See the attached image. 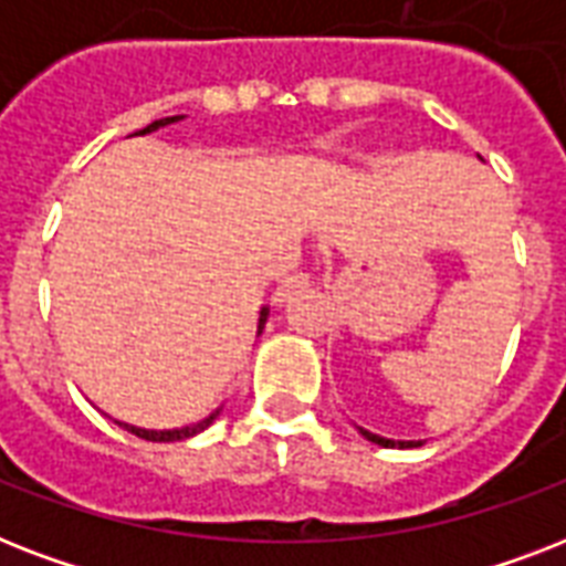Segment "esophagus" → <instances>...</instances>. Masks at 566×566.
I'll return each instance as SVG.
<instances>
[{
	"label": "esophagus",
	"mask_w": 566,
	"mask_h": 566,
	"mask_svg": "<svg viewBox=\"0 0 566 566\" xmlns=\"http://www.w3.org/2000/svg\"><path fill=\"white\" fill-rule=\"evenodd\" d=\"M308 284H311V275H308V273H293L291 279H284L282 287H279V291H275V302H279V305H282V302L291 300V293L305 291V287H308Z\"/></svg>",
	"instance_id": "34e87169"
}]
</instances>
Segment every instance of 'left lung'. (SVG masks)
Returning <instances> with one entry per match:
<instances>
[{
  "label": "left lung",
  "mask_w": 566,
  "mask_h": 566,
  "mask_svg": "<svg viewBox=\"0 0 566 566\" xmlns=\"http://www.w3.org/2000/svg\"><path fill=\"white\" fill-rule=\"evenodd\" d=\"M358 431H361L364 438L370 440V443H378V447H387V449H394V447H399V449H411V447H422L420 440H390V438H381V434H373V431L361 429V426H358Z\"/></svg>",
  "instance_id": "1"
}]
</instances>
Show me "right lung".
Listing matches in <instances>:
<instances>
[{
	"mask_svg": "<svg viewBox=\"0 0 566 566\" xmlns=\"http://www.w3.org/2000/svg\"><path fill=\"white\" fill-rule=\"evenodd\" d=\"M179 119H185V114H179V117H164V119H155V123H149L146 128H140V132H135V135H149V132H158V128L164 126H172V123H179ZM266 317H270V308H261V317H258V335H261V328H264ZM222 408H217L213 413H208L205 420L193 422V426H185V429H137V426H128V422H117V426H123L126 431H132V434H137V438L144 440H153V443H172V440H185V438H193V434H199V431H205L208 426H211L217 417H220Z\"/></svg>",
	"mask_w": 566,
	"mask_h": 566,
	"instance_id": "obj_1",
	"label": "right lung"
}]
</instances>
